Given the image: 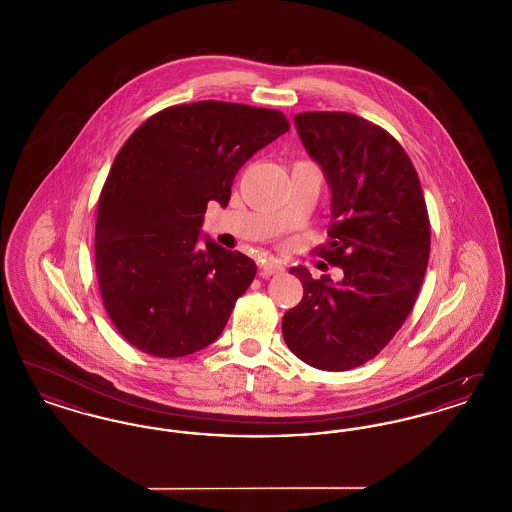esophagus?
I'll return each instance as SVG.
<instances>
[{"label":"esophagus","mask_w":512,"mask_h":512,"mask_svg":"<svg viewBox=\"0 0 512 512\" xmlns=\"http://www.w3.org/2000/svg\"><path fill=\"white\" fill-rule=\"evenodd\" d=\"M280 272H284V265L280 261H276V259H268V261H265V265L261 267V276L263 278H270V276L280 274Z\"/></svg>","instance_id":"1"}]
</instances>
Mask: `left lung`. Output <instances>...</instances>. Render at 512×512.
<instances>
[{
  "mask_svg": "<svg viewBox=\"0 0 512 512\" xmlns=\"http://www.w3.org/2000/svg\"><path fill=\"white\" fill-rule=\"evenodd\" d=\"M297 134L332 190L330 245L318 255L343 280L293 267L303 299L282 318L290 351L341 372L376 357L413 311L430 257V219L401 144L353 113L295 115Z\"/></svg>",
  "mask_w": 512,
  "mask_h": 512,
  "instance_id": "left-lung-1",
  "label": "left lung"
}]
</instances>
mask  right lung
Here are the masks:
<instances>
[{
    "mask_svg": "<svg viewBox=\"0 0 512 512\" xmlns=\"http://www.w3.org/2000/svg\"><path fill=\"white\" fill-rule=\"evenodd\" d=\"M290 130L276 109L228 101L172 105L117 153L99 195L96 274L124 340L176 359L211 345L257 267L199 242L209 201L228 205L245 161Z\"/></svg>",
    "mask_w": 512,
    "mask_h": 512,
    "instance_id": "add662e5",
    "label": "right lung"
}]
</instances>
